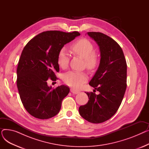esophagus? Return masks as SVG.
I'll use <instances>...</instances> for the list:
<instances>
[{"label":"esophagus","instance_id":"1","mask_svg":"<svg viewBox=\"0 0 149 149\" xmlns=\"http://www.w3.org/2000/svg\"><path fill=\"white\" fill-rule=\"evenodd\" d=\"M70 92H71L72 93H74V94H77V93H79V91H78L74 89H70Z\"/></svg>","mask_w":149,"mask_h":149}]
</instances>
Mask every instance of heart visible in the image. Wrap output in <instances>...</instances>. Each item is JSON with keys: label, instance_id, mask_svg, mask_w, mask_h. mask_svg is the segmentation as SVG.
<instances>
[{"label": "heart", "instance_id": "1", "mask_svg": "<svg viewBox=\"0 0 149 149\" xmlns=\"http://www.w3.org/2000/svg\"><path fill=\"white\" fill-rule=\"evenodd\" d=\"M73 52L84 59L85 65L89 69H95L98 65V58L94 54V47L88 39L82 38L74 43L71 46ZM57 63L61 68L67 67L69 56L65 48L58 52L57 57ZM88 76L84 72L69 71L63 75V81L66 84L74 88L79 89L87 80Z\"/></svg>", "mask_w": 149, "mask_h": 149}]
</instances>
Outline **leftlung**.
<instances>
[{
    "label": "left lung",
    "mask_w": 149,
    "mask_h": 149,
    "mask_svg": "<svg viewBox=\"0 0 149 149\" xmlns=\"http://www.w3.org/2000/svg\"><path fill=\"white\" fill-rule=\"evenodd\" d=\"M98 44L100 61L89 85L98 91L86 92L89 101L79 107L84 119L92 123H103L116 112L127 87V63L120 46L113 39L101 33L88 32Z\"/></svg>",
    "instance_id": "left-lung-1"
}]
</instances>
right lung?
Listing matches in <instances>:
<instances>
[{
  "mask_svg": "<svg viewBox=\"0 0 149 149\" xmlns=\"http://www.w3.org/2000/svg\"><path fill=\"white\" fill-rule=\"evenodd\" d=\"M80 35L77 31H45L31 39L23 48L17 68V86L23 106L35 118L49 119L58 113L69 88L61 85L52 89L47 80L58 79L57 54L65 45Z\"/></svg>",
  "mask_w": 149,
  "mask_h": 149,
  "instance_id": "1",
  "label": "right lung"
}]
</instances>
